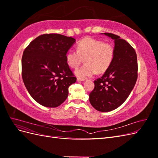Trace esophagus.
I'll return each mask as SVG.
<instances>
[{
	"label": "esophagus",
	"instance_id": "1",
	"mask_svg": "<svg viewBox=\"0 0 158 158\" xmlns=\"http://www.w3.org/2000/svg\"><path fill=\"white\" fill-rule=\"evenodd\" d=\"M85 79H83V78H77V81L78 82H80V81H84Z\"/></svg>",
	"mask_w": 158,
	"mask_h": 158
}]
</instances>
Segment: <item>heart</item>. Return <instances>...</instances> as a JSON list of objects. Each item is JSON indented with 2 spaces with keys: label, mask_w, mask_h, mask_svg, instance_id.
<instances>
[{
  "label": "heart",
  "mask_w": 158,
  "mask_h": 158,
  "mask_svg": "<svg viewBox=\"0 0 158 158\" xmlns=\"http://www.w3.org/2000/svg\"><path fill=\"white\" fill-rule=\"evenodd\" d=\"M115 49L109 42L86 37L78 41L77 50L70 49L66 53V63L70 68L76 69L84 59L85 64L75 70L78 78L85 79L107 70L113 63Z\"/></svg>",
  "instance_id": "1"
}]
</instances>
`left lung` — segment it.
<instances>
[{
  "mask_svg": "<svg viewBox=\"0 0 158 158\" xmlns=\"http://www.w3.org/2000/svg\"><path fill=\"white\" fill-rule=\"evenodd\" d=\"M104 34L114 40L115 53L109 69L94 81L89 99L98 111L108 112L118 107L130 95L138 78V63L136 51L127 41L113 33Z\"/></svg>",
  "mask_w": 158,
  "mask_h": 158,
  "instance_id": "1",
  "label": "left lung"
}]
</instances>
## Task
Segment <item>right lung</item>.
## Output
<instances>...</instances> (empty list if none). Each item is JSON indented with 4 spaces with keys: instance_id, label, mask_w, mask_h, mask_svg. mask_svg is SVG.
I'll list each match as a JSON object with an SVG mask.
<instances>
[{
    "instance_id": "right-lung-1",
    "label": "right lung",
    "mask_w": 158,
    "mask_h": 158,
    "mask_svg": "<svg viewBox=\"0 0 158 158\" xmlns=\"http://www.w3.org/2000/svg\"><path fill=\"white\" fill-rule=\"evenodd\" d=\"M75 39L58 33L36 37L23 51L22 76L32 98L47 107H56L69 95L76 78L66 63V53Z\"/></svg>"
}]
</instances>
